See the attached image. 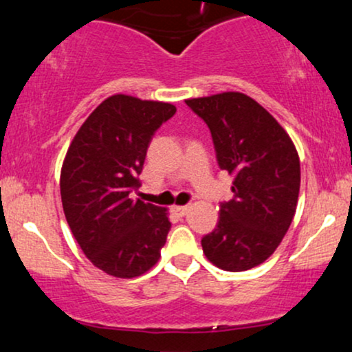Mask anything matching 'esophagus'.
Listing matches in <instances>:
<instances>
[{"label":"esophagus","instance_id":"esophagus-1","mask_svg":"<svg viewBox=\"0 0 352 352\" xmlns=\"http://www.w3.org/2000/svg\"><path fill=\"white\" fill-rule=\"evenodd\" d=\"M172 210H173V212H175L179 217H185V215H187V213H188L190 207H188V205H175V207H173Z\"/></svg>","mask_w":352,"mask_h":352}]
</instances>
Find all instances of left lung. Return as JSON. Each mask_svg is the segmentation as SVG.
Returning <instances> with one entry per match:
<instances>
[{
  "label": "left lung",
  "instance_id": "obj_1",
  "mask_svg": "<svg viewBox=\"0 0 352 352\" xmlns=\"http://www.w3.org/2000/svg\"><path fill=\"white\" fill-rule=\"evenodd\" d=\"M208 125L233 199L220 204L217 228L201 238L205 256L245 272L273 254L292 225L300 195V157L276 119L241 92L185 100Z\"/></svg>",
  "mask_w": 352,
  "mask_h": 352
}]
</instances>
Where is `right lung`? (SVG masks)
<instances>
[{
	"mask_svg": "<svg viewBox=\"0 0 352 352\" xmlns=\"http://www.w3.org/2000/svg\"><path fill=\"white\" fill-rule=\"evenodd\" d=\"M175 106L117 94L94 109L67 148L60 200L72 235L92 265L135 278L159 261L167 208L132 200L153 134Z\"/></svg>",
	"mask_w": 352,
	"mask_h": 352,
	"instance_id": "obj_1",
	"label": "right lung"
}]
</instances>
